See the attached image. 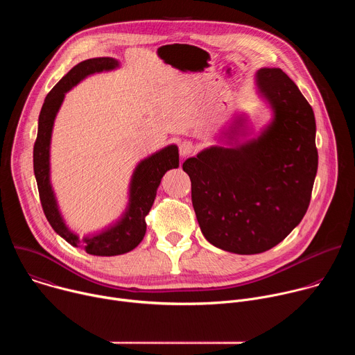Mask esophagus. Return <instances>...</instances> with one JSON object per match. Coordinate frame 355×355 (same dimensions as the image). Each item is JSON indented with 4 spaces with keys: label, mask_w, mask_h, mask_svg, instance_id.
Instances as JSON below:
<instances>
[{
    "label": "esophagus",
    "mask_w": 355,
    "mask_h": 355,
    "mask_svg": "<svg viewBox=\"0 0 355 355\" xmlns=\"http://www.w3.org/2000/svg\"><path fill=\"white\" fill-rule=\"evenodd\" d=\"M193 150H195V146H193L192 141L184 140V141L180 143V155H181V157H187V156L192 155Z\"/></svg>",
    "instance_id": "34e87169"
}]
</instances>
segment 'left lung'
Wrapping results in <instances>:
<instances>
[{"label": "left lung", "mask_w": 355, "mask_h": 355, "mask_svg": "<svg viewBox=\"0 0 355 355\" xmlns=\"http://www.w3.org/2000/svg\"><path fill=\"white\" fill-rule=\"evenodd\" d=\"M272 118L257 137L244 115L211 146L184 162L192 207L205 239L234 254H259L281 243L305 216L318 173L312 107L281 69L256 73ZM222 140V139H220Z\"/></svg>", "instance_id": "left-lung-1"}]
</instances>
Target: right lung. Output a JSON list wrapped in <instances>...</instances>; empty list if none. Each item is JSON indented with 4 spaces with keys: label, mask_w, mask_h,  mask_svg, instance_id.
<instances>
[{
    "label": "right lung",
    "mask_w": 355,
    "mask_h": 355,
    "mask_svg": "<svg viewBox=\"0 0 355 355\" xmlns=\"http://www.w3.org/2000/svg\"><path fill=\"white\" fill-rule=\"evenodd\" d=\"M116 67H119V62L112 58L88 59L74 66L47 94L39 115L37 137L33 146L35 178L42 208L50 226L71 245L81 247L88 254L103 257L125 254L139 245L146 233V216L153 207L163 175L180 166L178 147L175 144L166 146L136 166L129 185L128 207L119 220L83 239L66 225L50 182V140L55 119L67 91L91 74L115 70Z\"/></svg>",
    "instance_id": "add662e5"
}]
</instances>
